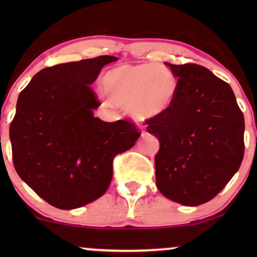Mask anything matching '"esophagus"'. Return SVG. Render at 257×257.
<instances>
[{"label": "esophagus", "instance_id": "34e87169", "mask_svg": "<svg viewBox=\"0 0 257 257\" xmlns=\"http://www.w3.org/2000/svg\"><path fill=\"white\" fill-rule=\"evenodd\" d=\"M143 133H144V131H143Z\"/></svg>", "mask_w": 257, "mask_h": 257}]
</instances>
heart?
<instances>
[{
	"mask_svg": "<svg viewBox=\"0 0 257 257\" xmlns=\"http://www.w3.org/2000/svg\"><path fill=\"white\" fill-rule=\"evenodd\" d=\"M101 86L111 104L125 108L136 118L151 119L173 106L179 83L166 65L137 63L108 70L101 78Z\"/></svg>",
	"mask_w": 257,
	"mask_h": 257,
	"instance_id": "1",
	"label": "heart"
}]
</instances>
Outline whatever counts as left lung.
Wrapping results in <instances>:
<instances>
[{
	"instance_id": "obj_1",
	"label": "left lung",
	"mask_w": 257,
	"mask_h": 257,
	"mask_svg": "<svg viewBox=\"0 0 257 257\" xmlns=\"http://www.w3.org/2000/svg\"><path fill=\"white\" fill-rule=\"evenodd\" d=\"M179 83L166 113L151 119L156 136V181L161 194L184 206L208 202L241 166L244 118L229 84L198 64L165 63Z\"/></svg>"
}]
</instances>
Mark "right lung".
Instances as JSON below:
<instances>
[{
	"label": "right lung",
	"instance_id": "1",
	"mask_svg": "<svg viewBox=\"0 0 257 257\" xmlns=\"http://www.w3.org/2000/svg\"><path fill=\"white\" fill-rule=\"evenodd\" d=\"M114 56L63 63L36 73L22 92L9 136L20 178L51 206L75 209L100 198L112 161L136 145L135 124L106 122L90 85Z\"/></svg>",
	"mask_w": 257,
	"mask_h": 257
}]
</instances>
